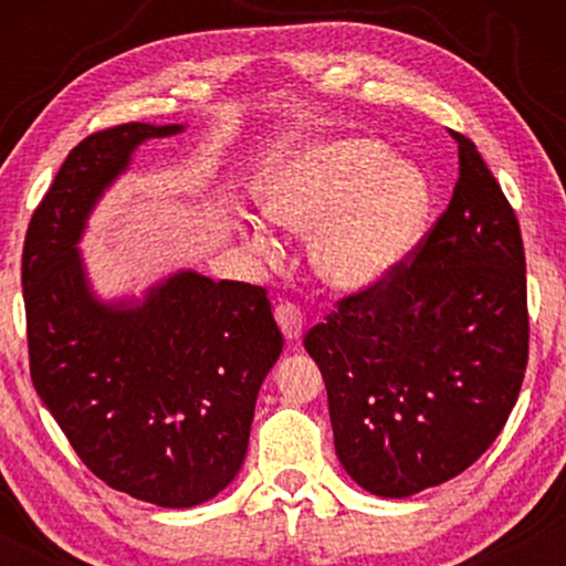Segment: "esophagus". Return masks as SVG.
Listing matches in <instances>:
<instances>
[{"label": "esophagus", "mask_w": 566, "mask_h": 566, "mask_svg": "<svg viewBox=\"0 0 566 566\" xmlns=\"http://www.w3.org/2000/svg\"><path fill=\"white\" fill-rule=\"evenodd\" d=\"M275 319L281 324L285 339L289 343H298L301 335H304V314H301V308L291 304V301H281L275 306Z\"/></svg>", "instance_id": "34e87169"}]
</instances>
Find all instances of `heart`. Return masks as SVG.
Here are the masks:
<instances>
[{
  "label": "heart",
  "instance_id": "heart-1",
  "mask_svg": "<svg viewBox=\"0 0 566 566\" xmlns=\"http://www.w3.org/2000/svg\"><path fill=\"white\" fill-rule=\"evenodd\" d=\"M260 206L289 231H312V258L337 289H368L391 273L420 234L428 192L384 144L339 138L296 151L265 177ZM268 252V239L252 237Z\"/></svg>",
  "mask_w": 566,
  "mask_h": 566
}]
</instances>
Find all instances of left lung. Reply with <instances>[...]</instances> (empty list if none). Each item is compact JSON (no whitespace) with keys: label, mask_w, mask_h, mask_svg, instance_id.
<instances>
[{"label":"left lung","mask_w":566,"mask_h":566,"mask_svg":"<svg viewBox=\"0 0 566 566\" xmlns=\"http://www.w3.org/2000/svg\"><path fill=\"white\" fill-rule=\"evenodd\" d=\"M438 221L381 281L337 298L304 347L335 451L378 497L443 484L494 443L528 366L521 223L469 136Z\"/></svg>","instance_id":"8db88e82"}]
</instances>
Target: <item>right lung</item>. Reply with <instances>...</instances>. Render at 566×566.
<instances>
[{
  "instance_id": "add662e5",
  "label": "right lung",
  "mask_w": 566,
  "mask_h": 566,
  "mask_svg": "<svg viewBox=\"0 0 566 566\" xmlns=\"http://www.w3.org/2000/svg\"><path fill=\"white\" fill-rule=\"evenodd\" d=\"M120 123L69 151L22 244L30 378L97 479L161 507H192L237 476L262 378L283 335L262 285L180 273L142 306L92 298L76 252L92 203L146 138Z\"/></svg>"
}]
</instances>
